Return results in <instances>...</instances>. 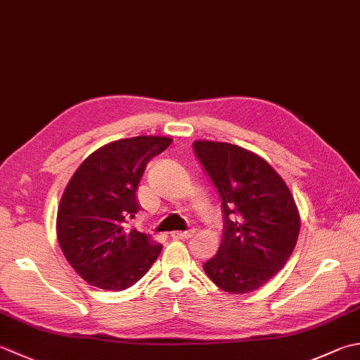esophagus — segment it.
<instances>
[{
	"label": "esophagus",
	"mask_w": 360,
	"mask_h": 360,
	"mask_svg": "<svg viewBox=\"0 0 360 360\" xmlns=\"http://www.w3.org/2000/svg\"><path fill=\"white\" fill-rule=\"evenodd\" d=\"M193 232H195L193 229H190V231H174V232H172V237L176 238V240H186V238L193 236Z\"/></svg>",
	"instance_id": "obj_1"
}]
</instances>
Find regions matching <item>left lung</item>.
Masks as SVG:
<instances>
[{
    "mask_svg": "<svg viewBox=\"0 0 360 360\" xmlns=\"http://www.w3.org/2000/svg\"><path fill=\"white\" fill-rule=\"evenodd\" d=\"M193 150L221 196L224 214L221 245L202 269L224 292H255L292 256L301 228L297 202L256 153L212 140H195Z\"/></svg>",
    "mask_w": 360,
    "mask_h": 360,
    "instance_id": "left-lung-1",
    "label": "left lung"
}]
</instances>
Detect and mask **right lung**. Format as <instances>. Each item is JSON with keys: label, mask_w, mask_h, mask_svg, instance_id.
<instances>
[{"label": "right lung", "mask_w": 360, "mask_h": 360, "mask_svg": "<svg viewBox=\"0 0 360 360\" xmlns=\"http://www.w3.org/2000/svg\"><path fill=\"white\" fill-rule=\"evenodd\" d=\"M172 142L160 136L115 140L91 153L68 181L56 232L67 262L89 284L122 292L159 257L162 245L128 220L140 210L137 188L146 164Z\"/></svg>", "instance_id": "right-lung-1"}]
</instances>
